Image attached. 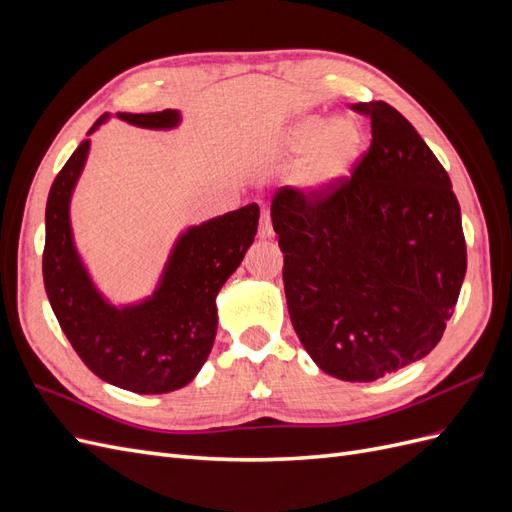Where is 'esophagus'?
<instances>
[{
    "instance_id": "esophagus-1",
    "label": "esophagus",
    "mask_w": 512,
    "mask_h": 512,
    "mask_svg": "<svg viewBox=\"0 0 512 512\" xmlns=\"http://www.w3.org/2000/svg\"><path fill=\"white\" fill-rule=\"evenodd\" d=\"M258 237L260 239H271L273 237V224H271V215L265 211L260 215V226H258Z\"/></svg>"
}]
</instances>
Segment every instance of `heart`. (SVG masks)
<instances>
[{"mask_svg": "<svg viewBox=\"0 0 512 512\" xmlns=\"http://www.w3.org/2000/svg\"><path fill=\"white\" fill-rule=\"evenodd\" d=\"M282 149L286 156L305 158L292 173V188L305 200H322L339 188L359 160L363 132L348 117L305 115L288 128Z\"/></svg>", "mask_w": 512, "mask_h": 512, "instance_id": "b5f03b06", "label": "heart"}]
</instances>
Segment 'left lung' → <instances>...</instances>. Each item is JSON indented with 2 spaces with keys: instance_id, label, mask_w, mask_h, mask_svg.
Masks as SVG:
<instances>
[{
  "instance_id": "obj_1",
  "label": "left lung",
  "mask_w": 512,
  "mask_h": 512,
  "mask_svg": "<svg viewBox=\"0 0 512 512\" xmlns=\"http://www.w3.org/2000/svg\"><path fill=\"white\" fill-rule=\"evenodd\" d=\"M371 147L350 181L271 205L292 327L333 378L371 382L438 346L466 277L451 179L412 123L386 102H359Z\"/></svg>"
}]
</instances>
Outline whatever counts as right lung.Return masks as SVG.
<instances>
[{
    "instance_id": "obj_1",
    "label": "right lung",
    "mask_w": 512,
    "mask_h": 512,
    "mask_svg": "<svg viewBox=\"0 0 512 512\" xmlns=\"http://www.w3.org/2000/svg\"><path fill=\"white\" fill-rule=\"evenodd\" d=\"M147 130H175L177 108L158 113H117ZM111 119L104 113L87 136ZM91 138L55 177L46 200L42 275L46 297L83 363L104 382L141 395L183 389L205 365L218 333L215 297L254 243L256 203L188 226L170 247L156 288L132 303H113L94 282L76 247L70 203L89 158Z\"/></svg>"
}]
</instances>
